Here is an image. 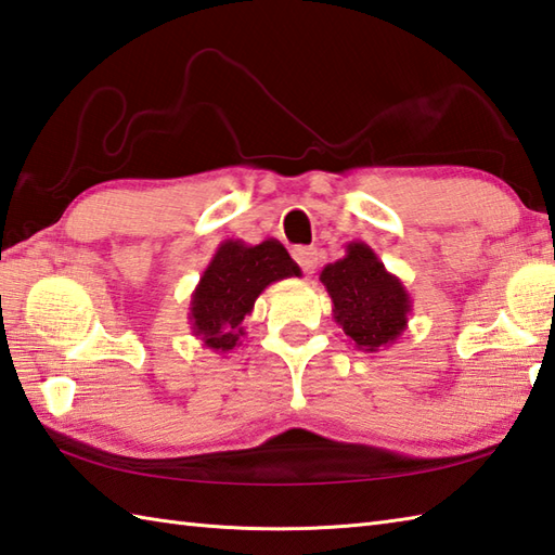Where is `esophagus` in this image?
Returning a JSON list of instances; mask_svg holds the SVG:
<instances>
[{
	"label": "esophagus",
	"instance_id": "34e87169",
	"mask_svg": "<svg viewBox=\"0 0 555 555\" xmlns=\"http://www.w3.org/2000/svg\"><path fill=\"white\" fill-rule=\"evenodd\" d=\"M294 258H297V263L301 266L304 273H309V275L313 273L315 266H319V251H315V248H311V246L297 248V254H294Z\"/></svg>",
	"mask_w": 555,
	"mask_h": 555
}]
</instances>
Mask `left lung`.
Returning a JSON list of instances; mask_svg holds the SVG:
<instances>
[{
    "label": "left lung",
    "mask_w": 555,
    "mask_h": 555,
    "mask_svg": "<svg viewBox=\"0 0 555 555\" xmlns=\"http://www.w3.org/2000/svg\"><path fill=\"white\" fill-rule=\"evenodd\" d=\"M333 301V319L361 352H380L400 340L412 313V297L364 242H349L340 261L321 270Z\"/></svg>",
    "instance_id": "left-lung-1"
}]
</instances>
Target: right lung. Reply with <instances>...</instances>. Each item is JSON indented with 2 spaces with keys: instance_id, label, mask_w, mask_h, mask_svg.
I'll list each match as a JSON object with an SVG mask.
<instances>
[{
  "instance_id": "right-lung-1",
  "label": "right lung",
  "mask_w": 555,
  "mask_h": 555,
  "mask_svg": "<svg viewBox=\"0 0 555 555\" xmlns=\"http://www.w3.org/2000/svg\"><path fill=\"white\" fill-rule=\"evenodd\" d=\"M299 275L301 268L278 240L254 246L224 240L191 292V331L215 354L234 352L246 335L244 319L251 315L258 294L278 280Z\"/></svg>"
}]
</instances>
